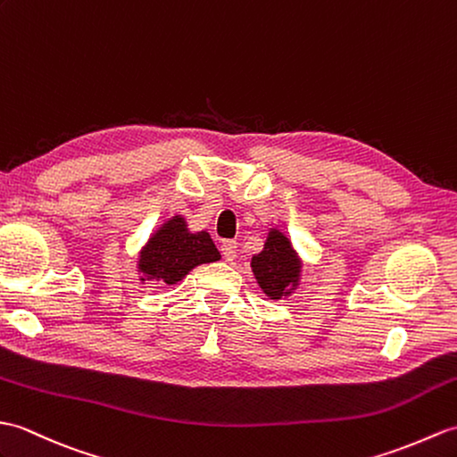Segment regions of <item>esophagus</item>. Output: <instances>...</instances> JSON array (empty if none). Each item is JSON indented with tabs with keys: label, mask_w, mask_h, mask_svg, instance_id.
<instances>
[{
	"label": "esophagus",
	"mask_w": 457,
	"mask_h": 457,
	"mask_svg": "<svg viewBox=\"0 0 457 457\" xmlns=\"http://www.w3.org/2000/svg\"><path fill=\"white\" fill-rule=\"evenodd\" d=\"M220 251H221V254H224V259L228 262H231L233 259L237 257V243L236 241H224L220 245Z\"/></svg>",
	"instance_id": "esophagus-1"
}]
</instances>
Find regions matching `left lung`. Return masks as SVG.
Returning a JSON list of instances; mask_svg holds the SVG:
<instances>
[{
    "label": "left lung",
    "mask_w": 457,
    "mask_h": 457,
    "mask_svg": "<svg viewBox=\"0 0 457 457\" xmlns=\"http://www.w3.org/2000/svg\"><path fill=\"white\" fill-rule=\"evenodd\" d=\"M251 267L259 280V286L272 300H278L280 295L290 294V286L298 284L300 261L295 259L288 237L282 236L278 229H272L269 233L264 249L259 254H254Z\"/></svg>",
    "instance_id": "left-lung-1"
}]
</instances>
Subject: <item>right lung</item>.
<instances>
[{
	"label": "right lung",
	"instance_id": "obj_1",
	"mask_svg": "<svg viewBox=\"0 0 457 457\" xmlns=\"http://www.w3.org/2000/svg\"><path fill=\"white\" fill-rule=\"evenodd\" d=\"M220 253L206 231L188 233L185 218L175 216L147 241L140 254V269L147 278L163 284H177L198 264L214 262ZM144 280V278H142Z\"/></svg>",
	"mask_w": 457,
	"mask_h": 457
}]
</instances>
